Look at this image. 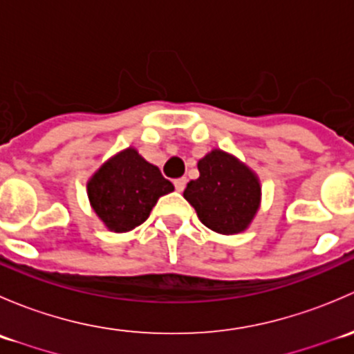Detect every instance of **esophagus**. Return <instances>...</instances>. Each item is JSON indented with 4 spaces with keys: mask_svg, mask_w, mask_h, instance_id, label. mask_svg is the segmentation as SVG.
Masks as SVG:
<instances>
[{
    "mask_svg": "<svg viewBox=\"0 0 354 354\" xmlns=\"http://www.w3.org/2000/svg\"><path fill=\"white\" fill-rule=\"evenodd\" d=\"M185 187H187V178H178V180H174V188L178 192H183Z\"/></svg>",
    "mask_w": 354,
    "mask_h": 354,
    "instance_id": "1",
    "label": "esophagus"
}]
</instances>
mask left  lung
<instances>
[{
  "label": "left lung",
  "instance_id": "8db88e82",
  "mask_svg": "<svg viewBox=\"0 0 354 354\" xmlns=\"http://www.w3.org/2000/svg\"><path fill=\"white\" fill-rule=\"evenodd\" d=\"M198 171L200 176L187 185L183 194L198 219L221 234L246 230L260 203L255 174L223 151H212L200 159Z\"/></svg>",
  "mask_w": 354,
  "mask_h": 354
}]
</instances>
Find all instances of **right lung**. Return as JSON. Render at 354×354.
<instances>
[{
  "label": "right lung",
  "instance_id": "1",
  "mask_svg": "<svg viewBox=\"0 0 354 354\" xmlns=\"http://www.w3.org/2000/svg\"><path fill=\"white\" fill-rule=\"evenodd\" d=\"M169 180L160 174L135 149H127L109 159L87 185L95 214L114 233L140 226L162 195L173 192Z\"/></svg>",
  "mask_w": 354,
  "mask_h": 354
}]
</instances>
